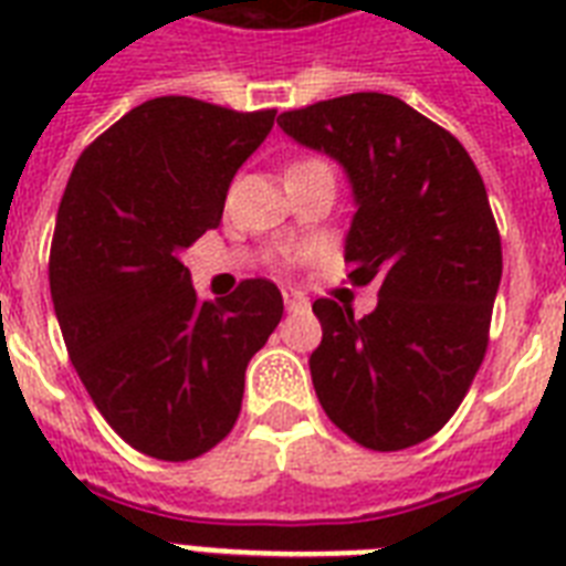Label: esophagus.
<instances>
[{
  "mask_svg": "<svg viewBox=\"0 0 566 566\" xmlns=\"http://www.w3.org/2000/svg\"><path fill=\"white\" fill-rule=\"evenodd\" d=\"M284 308L287 311H302V308H308V296L300 291H284Z\"/></svg>",
  "mask_w": 566,
  "mask_h": 566,
  "instance_id": "1",
  "label": "esophagus"
}]
</instances>
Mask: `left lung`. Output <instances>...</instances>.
<instances>
[{"mask_svg": "<svg viewBox=\"0 0 566 566\" xmlns=\"http://www.w3.org/2000/svg\"><path fill=\"white\" fill-rule=\"evenodd\" d=\"M279 126L344 167L355 205L344 258L355 284H378L361 319L314 302L319 405L367 449L422 443L455 413L488 349L502 243L482 176L455 137L387 93L284 111Z\"/></svg>", "mask_w": 566, "mask_h": 566, "instance_id": "1", "label": "left lung"}]
</instances>
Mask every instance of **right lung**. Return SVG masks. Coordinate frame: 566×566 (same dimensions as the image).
Listing matches in <instances>:
<instances>
[{"label": "right lung", "instance_id": "obj_1", "mask_svg": "<svg viewBox=\"0 0 566 566\" xmlns=\"http://www.w3.org/2000/svg\"><path fill=\"white\" fill-rule=\"evenodd\" d=\"M275 111L161 96L132 108L75 161L49 255L75 373L128 447L190 461L231 431L249 358L282 319V293L247 279L202 302L181 252L222 220L234 172Z\"/></svg>", "mask_w": 566, "mask_h": 566}]
</instances>
